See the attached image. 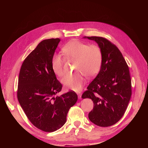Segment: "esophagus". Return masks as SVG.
Masks as SVG:
<instances>
[{"label":"esophagus","instance_id":"1","mask_svg":"<svg viewBox=\"0 0 148 148\" xmlns=\"http://www.w3.org/2000/svg\"><path fill=\"white\" fill-rule=\"evenodd\" d=\"M77 95H78V98H79V99H81V95H82L81 93V92H77Z\"/></svg>","mask_w":148,"mask_h":148}]
</instances>
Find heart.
<instances>
[{
	"mask_svg": "<svg viewBox=\"0 0 148 148\" xmlns=\"http://www.w3.org/2000/svg\"><path fill=\"white\" fill-rule=\"evenodd\" d=\"M62 51L68 58L76 60L75 70L73 74H67L62 78V82L69 90L78 91L84 82V74L93 77L99 71L102 63V52L97 45H90L82 42L73 40L62 49ZM64 60L59 54H54L51 58V68L54 73L61 77L64 74Z\"/></svg>",
	"mask_w": 148,
	"mask_h": 148,
	"instance_id": "b5f03b06",
	"label": "heart"
}]
</instances>
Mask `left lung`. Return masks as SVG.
Here are the masks:
<instances>
[{
  "instance_id": "obj_1",
  "label": "left lung",
  "mask_w": 148,
  "mask_h": 148,
  "mask_svg": "<svg viewBox=\"0 0 148 148\" xmlns=\"http://www.w3.org/2000/svg\"><path fill=\"white\" fill-rule=\"evenodd\" d=\"M95 41L102 52L99 73L82 95L93 101L89 119L107 127L114 125L123 115L131 94V79L128 66L119 49L107 39L97 36L84 37Z\"/></svg>"
}]
</instances>
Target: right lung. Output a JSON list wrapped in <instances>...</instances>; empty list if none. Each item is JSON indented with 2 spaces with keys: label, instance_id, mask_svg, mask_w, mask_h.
Here are the masks:
<instances>
[{
  "label": "right lung",
  "instance_id": "right-lung-1",
  "mask_svg": "<svg viewBox=\"0 0 148 148\" xmlns=\"http://www.w3.org/2000/svg\"><path fill=\"white\" fill-rule=\"evenodd\" d=\"M60 40L41 41L24 60L18 76L17 99L20 106L33 125L48 132L64 125L70 108L78 99L73 91L56 95L62 85L52 70L51 58Z\"/></svg>",
  "mask_w": 148,
  "mask_h": 148
}]
</instances>
